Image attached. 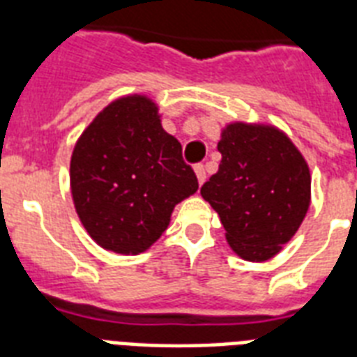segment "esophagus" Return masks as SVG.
<instances>
[{"mask_svg": "<svg viewBox=\"0 0 357 357\" xmlns=\"http://www.w3.org/2000/svg\"><path fill=\"white\" fill-rule=\"evenodd\" d=\"M195 172L196 178H198V183H204V181H206V168H204V165H196Z\"/></svg>", "mask_w": 357, "mask_h": 357, "instance_id": "esophagus-1", "label": "esophagus"}]
</instances>
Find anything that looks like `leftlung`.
<instances>
[{
    "label": "left lung",
    "instance_id": "obj_1",
    "mask_svg": "<svg viewBox=\"0 0 357 357\" xmlns=\"http://www.w3.org/2000/svg\"><path fill=\"white\" fill-rule=\"evenodd\" d=\"M220 165L202 185L229 246L246 261H266L291 241L310 207L311 178L291 140L268 126L229 123Z\"/></svg>",
    "mask_w": 357,
    "mask_h": 357
}]
</instances>
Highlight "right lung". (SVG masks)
<instances>
[{
    "label": "right lung",
    "mask_w": 357,
    "mask_h": 357,
    "mask_svg": "<svg viewBox=\"0 0 357 357\" xmlns=\"http://www.w3.org/2000/svg\"><path fill=\"white\" fill-rule=\"evenodd\" d=\"M70 183L89 235L116 254L150 248L174 206L198 190L181 144L144 96L116 100L92 120L72 153Z\"/></svg>",
    "instance_id": "add662e5"
}]
</instances>
